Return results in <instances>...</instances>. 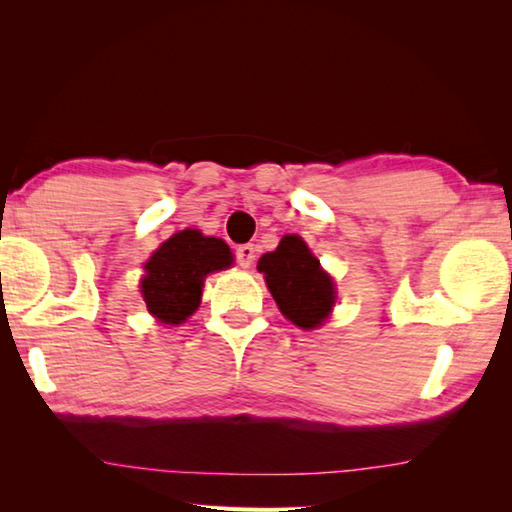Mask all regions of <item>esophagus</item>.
<instances>
[{
    "mask_svg": "<svg viewBox=\"0 0 512 512\" xmlns=\"http://www.w3.org/2000/svg\"><path fill=\"white\" fill-rule=\"evenodd\" d=\"M255 253L257 248L253 244H244V246H237L235 255H237V262L241 268H250V264L255 262Z\"/></svg>",
    "mask_w": 512,
    "mask_h": 512,
    "instance_id": "34e87169",
    "label": "esophagus"
}]
</instances>
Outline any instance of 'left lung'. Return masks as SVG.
I'll use <instances>...</instances> for the list:
<instances>
[{
  "mask_svg": "<svg viewBox=\"0 0 512 512\" xmlns=\"http://www.w3.org/2000/svg\"><path fill=\"white\" fill-rule=\"evenodd\" d=\"M257 268L264 273L277 307L293 325L302 329L323 325L334 307V282L305 241L296 235L282 237L273 253L262 255Z\"/></svg>",
  "mask_w": 512,
  "mask_h": 512,
  "instance_id": "obj_1",
  "label": "left lung"
}]
</instances>
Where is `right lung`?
I'll use <instances>...</instances> for the list:
<instances>
[{"mask_svg":"<svg viewBox=\"0 0 512 512\" xmlns=\"http://www.w3.org/2000/svg\"><path fill=\"white\" fill-rule=\"evenodd\" d=\"M232 264V253L223 239L203 237L198 230L176 232L146 262L142 296L155 318L178 325L201 305L207 273Z\"/></svg>","mask_w":512,"mask_h":512,"instance_id":"1","label":"right lung"}]
</instances>
